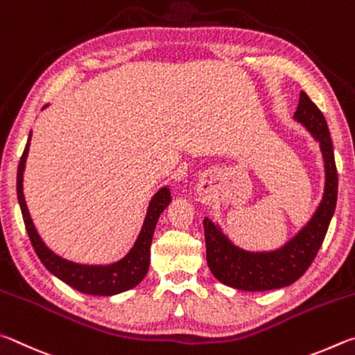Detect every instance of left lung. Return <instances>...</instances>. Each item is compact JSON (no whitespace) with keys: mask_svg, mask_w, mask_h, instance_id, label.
<instances>
[{"mask_svg":"<svg viewBox=\"0 0 355 355\" xmlns=\"http://www.w3.org/2000/svg\"><path fill=\"white\" fill-rule=\"evenodd\" d=\"M295 120L304 124L313 139L320 141L326 171L324 195L312 220L287 245L271 252L240 250L212 220L204 218L209 268L220 282L232 288L263 291L291 285L312 265L324 241L338 193V173L335 166L331 134L324 115L304 92L300 95Z\"/></svg>","mask_w":355,"mask_h":355,"instance_id":"left-lung-1","label":"left lung"}]
</instances>
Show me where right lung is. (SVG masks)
<instances>
[{"mask_svg":"<svg viewBox=\"0 0 355 355\" xmlns=\"http://www.w3.org/2000/svg\"><path fill=\"white\" fill-rule=\"evenodd\" d=\"M45 107L46 105H43V109ZM29 141L31 134L28 137V143L21 154L20 164H18L17 196L29 240L31 243H33L34 251L37 256H39L40 262L45 265V268L49 272H53L55 277H59L60 281H64L67 285H70L74 290H78L80 293L85 295L112 296L123 293V291L130 290L134 288L135 285H139L143 281V277L146 276L149 268V257H151L149 248H151L155 225H157L160 214L164 212L165 207L171 201L170 190L164 187L153 196V200L148 206L146 218L141 226L139 239L135 240L132 250H130L121 260H118V262L110 265H80L70 262V260L62 259L58 254H54L45 243H43V240L40 239L39 232H37L33 220H31L29 210L23 195V171L29 151Z\"/></svg>","mask_w":355,"mask_h":355,"instance_id":"obj_1","label":"right lung"}]
</instances>
